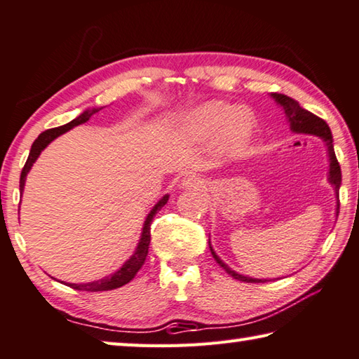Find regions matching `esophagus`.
I'll list each match as a JSON object with an SVG mask.
<instances>
[{
  "label": "esophagus",
  "instance_id": "34e87169",
  "mask_svg": "<svg viewBox=\"0 0 359 359\" xmlns=\"http://www.w3.org/2000/svg\"><path fill=\"white\" fill-rule=\"evenodd\" d=\"M204 179L199 177V175L188 174L180 180V188L182 190H201V188H204Z\"/></svg>",
  "mask_w": 359,
  "mask_h": 359
}]
</instances>
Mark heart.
I'll return each instance as SVG.
<instances>
[{
    "label": "heart",
    "mask_w": 359,
    "mask_h": 359,
    "mask_svg": "<svg viewBox=\"0 0 359 359\" xmlns=\"http://www.w3.org/2000/svg\"><path fill=\"white\" fill-rule=\"evenodd\" d=\"M185 130L194 142H209L218 136L222 155L236 160L247 154L257 133L255 115L244 106L226 101H205L185 115Z\"/></svg>",
    "instance_id": "b5f03b06"
}]
</instances>
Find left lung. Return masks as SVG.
Masks as SVG:
<instances>
[{
	"mask_svg": "<svg viewBox=\"0 0 359 359\" xmlns=\"http://www.w3.org/2000/svg\"><path fill=\"white\" fill-rule=\"evenodd\" d=\"M269 96L276 101V104L285 112V117H287V123H288L291 131L296 133V135L317 136L321 139V141H323L326 151H327V163H330V169H327V182H330V185L334 190V196H336V212H334V214H336V220H337L339 205H340L339 204V190H340V185H342V172H340V166H339V161L336 158V151H334V144H332L334 141H332L330 126H327L325 120H321L320 117H317V115L309 112L307 109H302L299 106V102L293 98H290V96L282 95V93H271ZM209 248H210L212 255H214L217 263L220 264L231 277L236 278V280L255 282V283L267 282V278H255L250 276L239 274V272L231 269V267L224 263V261L218 257L217 252L214 250V247H212V244H210V236H209Z\"/></svg>",
	"mask_w": 359,
	"mask_h": 359,
	"instance_id": "obj_1",
	"label": "left lung"
}]
</instances>
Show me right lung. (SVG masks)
<instances>
[{"mask_svg": "<svg viewBox=\"0 0 359 359\" xmlns=\"http://www.w3.org/2000/svg\"><path fill=\"white\" fill-rule=\"evenodd\" d=\"M101 109L102 107H88V109H85V111L81 115H79V117H76L74 120H71L69 123H66L63 126H58V128H52V130H47L44 133H41L38 139H36V141L33 142L32 150H29V155H28V160L25 163V166H23V169H22V174H20V193L22 194H23V188H25L27 175H28L29 171H32L34 161L39 158L41 151L44 150L52 141H55L57 137H60L62 135H65V133H68L69 130L74 128V126H79V125L85 123V121H88L96 112H100ZM168 199H169V193L158 199V203L150 209V212L144 220L141 236H139V242H137V245L135 248V252H133L131 257L126 259L117 271L112 272V274L106 276V277L100 278V280H93V282H87V283H66V282H63V283L68 285V287H71V288L81 290V291H107V290L120 288L128 282H131L133 278H135V276L137 274V271L142 267L145 257H147V253H149L151 220H154L156 212L161 210L163 205L168 203Z\"/></svg>", "mask_w": 359, "mask_h": 359, "instance_id": "right-lung-1", "label": "right lung"}]
</instances>
